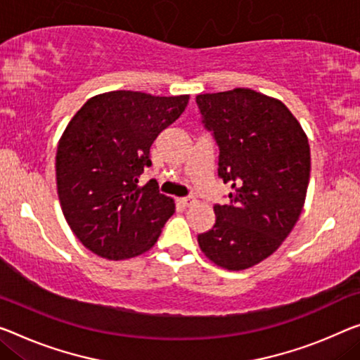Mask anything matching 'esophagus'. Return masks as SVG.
I'll use <instances>...</instances> for the list:
<instances>
[{
  "instance_id": "esophagus-1",
  "label": "esophagus",
  "mask_w": 360,
  "mask_h": 360,
  "mask_svg": "<svg viewBox=\"0 0 360 360\" xmlns=\"http://www.w3.org/2000/svg\"><path fill=\"white\" fill-rule=\"evenodd\" d=\"M176 202H179L180 206L186 207V206H191V204L195 202V198H191V196H188V198H180V199H176Z\"/></svg>"
}]
</instances>
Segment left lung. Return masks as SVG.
I'll list each match as a JSON object with an SVG mask.
<instances>
[{
  "instance_id": "1",
  "label": "left lung",
  "mask_w": 360,
  "mask_h": 360,
  "mask_svg": "<svg viewBox=\"0 0 360 360\" xmlns=\"http://www.w3.org/2000/svg\"><path fill=\"white\" fill-rule=\"evenodd\" d=\"M201 124L219 146L217 175L231 185L198 235L214 264L243 270L278 250L300 219L311 174L307 136L278 99L250 88L198 95Z\"/></svg>"
}]
</instances>
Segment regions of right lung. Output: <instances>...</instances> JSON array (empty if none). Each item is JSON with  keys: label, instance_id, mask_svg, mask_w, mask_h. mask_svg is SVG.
Here are the masks:
<instances>
[{"label": "right lung", "instance_id": "obj_1", "mask_svg": "<svg viewBox=\"0 0 360 360\" xmlns=\"http://www.w3.org/2000/svg\"><path fill=\"white\" fill-rule=\"evenodd\" d=\"M188 95L110 91L88 99L60 138L58 195L70 230L86 250L109 261L151 250L175 211L156 180L149 148L184 112Z\"/></svg>", "mask_w": 360, "mask_h": 360}]
</instances>
